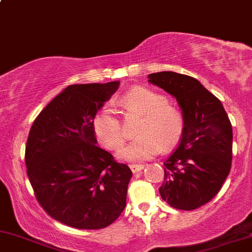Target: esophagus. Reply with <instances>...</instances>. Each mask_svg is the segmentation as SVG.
<instances>
[{
	"mask_svg": "<svg viewBox=\"0 0 252 252\" xmlns=\"http://www.w3.org/2000/svg\"><path fill=\"white\" fill-rule=\"evenodd\" d=\"M129 168L133 173H139L145 168V166L144 164H129Z\"/></svg>",
	"mask_w": 252,
	"mask_h": 252,
	"instance_id": "esophagus-1",
	"label": "esophagus"
}]
</instances>
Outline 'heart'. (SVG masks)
Here are the masks:
<instances>
[{"label":"heart","instance_id":"obj_1","mask_svg":"<svg viewBox=\"0 0 252 252\" xmlns=\"http://www.w3.org/2000/svg\"><path fill=\"white\" fill-rule=\"evenodd\" d=\"M120 105L127 113L144 116L138 128V138L120 151L119 158L141 161L153 158L162 151L172 150L179 144L185 129L181 112L168 105L164 95L146 88H134L124 94ZM93 131L101 146L118 151L126 141L127 134L117 112L104 105L93 119Z\"/></svg>","mask_w":252,"mask_h":252}]
</instances>
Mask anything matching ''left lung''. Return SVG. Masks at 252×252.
I'll use <instances>...</instances> for the list:
<instances>
[{"label": "left lung", "mask_w": 252, "mask_h": 252, "mask_svg": "<svg viewBox=\"0 0 252 252\" xmlns=\"http://www.w3.org/2000/svg\"><path fill=\"white\" fill-rule=\"evenodd\" d=\"M148 82L176 98L185 120L178 148L164 161L160 195L176 209H197L215 196L230 173L231 123L220 99L190 76L162 71L148 74Z\"/></svg>", "instance_id": "1"}]
</instances>
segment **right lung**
<instances>
[{"label":"right lung","mask_w":252,"mask_h":252,"mask_svg":"<svg viewBox=\"0 0 252 252\" xmlns=\"http://www.w3.org/2000/svg\"><path fill=\"white\" fill-rule=\"evenodd\" d=\"M120 82L70 85L31 126L27 173L35 196L56 221L77 229L106 228L126 206L132 170L97 146L93 119Z\"/></svg>","instance_id":"add662e5"}]
</instances>
